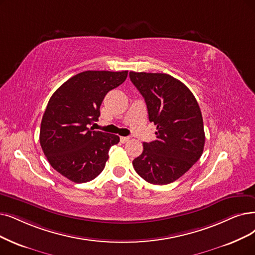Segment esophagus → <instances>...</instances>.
I'll return each instance as SVG.
<instances>
[{
    "mask_svg": "<svg viewBox=\"0 0 255 255\" xmlns=\"http://www.w3.org/2000/svg\"><path fill=\"white\" fill-rule=\"evenodd\" d=\"M129 137H120V141L122 142V143H127V142L129 141Z\"/></svg>",
    "mask_w": 255,
    "mask_h": 255,
    "instance_id": "obj_1",
    "label": "esophagus"
}]
</instances>
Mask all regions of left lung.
<instances>
[{
	"label": "left lung",
	"instance_id": "left-lung-1",
	"mask_svg": "<svg viewBox=\"0 0 255 255\" xmlns=\"http://www.w3.org/2000/svg\"><path fill=\"white\" fill-rule=\"evenodd\" d=\"M129 78L145 100L149 121L157 126V139L144 142L133 166L150 184H168L203 154L205 133L198 101L184 84L168 74L131 71Z\"/></svg>",
	"mask_w": 255,
	"mask_h": 255
}]
</instances>
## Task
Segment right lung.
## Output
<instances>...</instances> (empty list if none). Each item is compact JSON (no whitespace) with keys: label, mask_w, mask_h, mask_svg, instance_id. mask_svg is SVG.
I'll return each instance as SVG.
<instances>
[{"label":"right lung","mask_w":255,"mask_h":255,"mask_svg":"<svg viewBox=\"0 0 255 255\" xmlns=\"http://www.w3.org/2000/svg\"><path fill=\"white\" fill-rule=\"evenodd\" d=\"M127 77L128 71H85L51 96L40 124V146L51 166L70 181L89 182L104 170L119 137L89 127L98 120L107 93Z\"/></svg>","instance_id":"obj_1"}]
</instances>
